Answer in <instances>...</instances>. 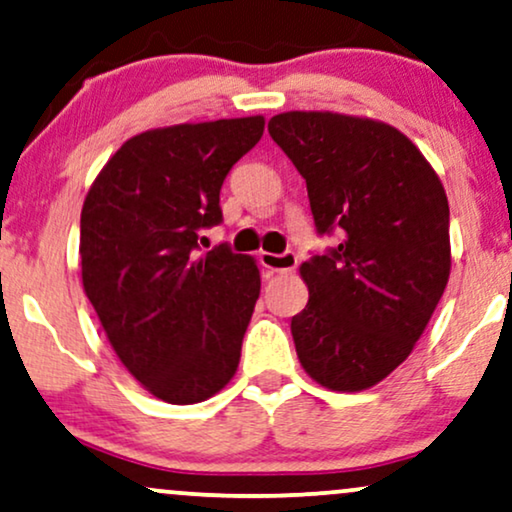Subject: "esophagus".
Returning <instances> with one entry per match:
<instances>
[{
  "label": "esophagus",
  "mask_w": 512,
  "mask_h": 512,
  "mask_svg": "<svg viewBox=\"0 0 512 512\" xmlns=\"http://www.w3.org/2000/svg\"><path fill=\"white\" fill-rule=\"evenodd\" d=\"M262 267L267 269V274H290L297 267V255L295 252H283V255H276V252H262L260 255Z\"/></svg>",
  "instance_id": "obj_1"
}]
</instances>
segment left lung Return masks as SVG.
Returning a JSON list of instances; mask_svg holds the SVG:
<instances>
[{"instance_id":"obj_1","label":"left lung","mask_w":512,"mask_h":512,"mask_svg":"<svg viewBox=\"0 0 512 512\" xmlns=\"http://www.w3.org/2000/svg\"><path fill=\"white\" fill-rule=\"evenodd\" d=\"M269 134L307 181L316 231L342 234L300 267L309 300L290 321L297 359L321 387L368 390L413 352L449 281L444 186L387 122L288 111Z\"/></svg>"}]
</instances>
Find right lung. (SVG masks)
Instances as JSON below:
<instances>
[{
	"mask_svg": "<svg viewBox=\"0 0 512 512\" xmlns=\"http://www.w3.org/2000/svg\"><path fill=\"white\" fill-rule=\"evenodd\" d=\"M264 115L146 129L111 155L80 217L82 288L122 366L167 404H198L236 375L260 269L198 231L222 222L226 174Z\"/></svg>",
	"mask_w": 512,
	"mask_h": 512,
	"instance_id": "add662e5",
	"label": "right lung"
}]
</instances>
